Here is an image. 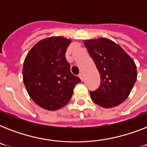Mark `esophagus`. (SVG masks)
Listing matches in <instances>:
<instances>
[{"label":"esophagus","instance_id":"esophagus-1","mask_svg":"<svg viewBox=\"0 0 147 147\" xmlns=\"http://www.w3.org/2000/svg\"><path fill=\"white\" fill-rule=\"evenodd\" d=\"M78 76H79V78H81V80L83 81V78H84V76H83V73H79V75H78Z\"/></svg>","mask_w":147,"mask_h":147}]
</instances>
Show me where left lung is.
<instances>
[{"label":"left lung","instance_id":"left-lung-1","mask_svg":"<svg viewBox=\"0 0 147 147\" xmlns=\"http://www.w3.org/2000/svg\"><path fill=\"white\" fill-rule=\"evenodd\" d=\"M83 42L100 76V87L90 92L92 100L105 108L116 107L128 98L137 81L134 61L120 45L107 38Z\"/></svg>","mask_w":147,"mask_h":147}]
</instances>
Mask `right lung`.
<instances>
[{
  "mask_svg": "<svg viewBox=\"0 0 147 147\" xmlns=\"http://www.w3.org/2000/svg\"><path fill=\"white\" fill-rule=\"evenodd\" d=\"M71 40L51 36L36 42L24 59L23 80L26 92L37 105L56 111L66 105L73 94L78 76L70 71L65 54Z\"/></svg>",
  "mask_w": 147,
  "mask_h": 147,
  "instance_id": "1",
  "label": "right lung"
}]
</instances>
